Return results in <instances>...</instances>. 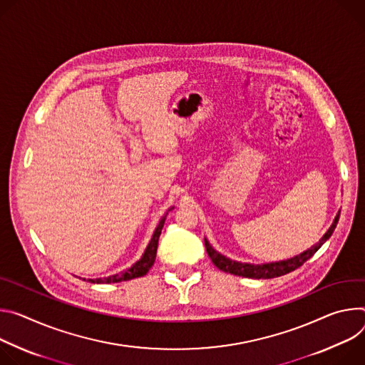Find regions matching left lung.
Masks as SVG:
<instances>
[{
  "label": "left lung",
  "instance_id": "obj_1",
  "mask_svg": "<svg viewBox=\"0 0 365 365\" xmlns=\"http://www.w3.org/2000/svg\"><path fill=\"white\" fill-rule=\"evenodd\" d=\"M339 215L341 210L338 212V215L334 219V223L331 225V227L327 230V233L323 235L319 242L313 247H310L309 250L303 251L302 254L289 258V259H282V261H275V262H267V264H250V262H239L235 259H230L225 255H222L220 252H217L212 245L210 242L205 237V245H206V251L212 259V262L222 271L233 274V275H240V277H247V278H262V279H268V278H275V277H281L286 275L292 271H294L296 268L302 267L307 259H310L317 251L319 248L325 244V242L331 237V235L334 233L338 220H339Z\"/></svg>",
  "mask_w": 365,
  "mask_h": 365
}]
</instances>
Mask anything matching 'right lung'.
<instances>
[{
  "label": "right lung",
  "instance_id": "right-lung-1",
  "mask_svg": "<svg viewBox=\"0 0 365 365\" xmlns=\"http://www.w3.org/2000/svg\"><path fill=\"white\" fill-rule=\"evenodd\" d=\"M174 207L168 209L173 210ZM168 212L160 217L149 244L145 250V252L142 254L140 259L136 261L132 267H129L128 269H123L120 271L117 274H113V275H108V277H103V278H90L88 281L90 282H97V284H108V282H120V281H128V279H133V278H138V277H143L146 275V272L150 269V267L153 265L155 262V258H156V250H158V240H159V236H160V232H162V227H164V223H165V219H167V215ZM86 279V278H84Z\"/></svg>",
  "mask_w": 365,
  "mask_h": 365
}]
</instances>
